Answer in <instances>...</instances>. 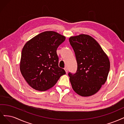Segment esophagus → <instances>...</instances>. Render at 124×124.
I'll return each instance as SVG.
<instances>
[{"label":"esophagus","mask_w":124,"mask_h":124,"mask_svg":"<svg viewBox=\"0 0 124 124\" xmlns=\"http://www.w3.org/2000/svg\"><path fill=\"white\" fill-rule=\"evenodd\" d=\"M64 69V70H65V72H66V73L67 74V72H68V69H67V67H65Z\"/></svg>","instance_id":"1"}]
</instances>
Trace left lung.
Instances as JSON below:
<instances>
[{
  "instance_id": "obj_1",
  "label": "left lung",
  "mask_w": 124,
  "mask_h": 124,
  "mask_svg": "<svg viewBox=\"0 0 124 124\" xmlns=\"http://www.w3.org/2000/svg\"><path fill=\"white\" fill-rule=\"evenodd\" d=\"M77 63L75 73H69L74 91L81 96L96 93L106 82L110 64L98 42L89 35L80 34L69 39Z\"/></svg>"
}]
</instances>
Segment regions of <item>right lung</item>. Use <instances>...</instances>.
Masks as SVG:
<instances>
[{"label":"right lung","instance_id":"obj_1","mask_svg":"<svg viewBox=\"0 0 124 124\" xmlns=\"http://www.w3.org/2000/svg\"><path fill=\"white\" fill-rule=\"evenodd\" d=\"M65 37L54 31H45L36 35L23 46L20 70L33 89L44 91L53 87L66 74L59 67L57 49Z\"/></svg>","mask_w":124,"mask_h":124}]
</instances>
